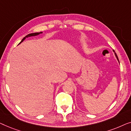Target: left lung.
Instances as JSON below:
<instances>
[{
    "label": "left lung",
    "mask_w": 131,
    "mask_h": 131,
    "mask_svg": "<svg viewBox=\"0 0 131 131\" xmlns=\"http://www.w3.org/2000/svg\"><path fill=\"white\" fill-rule=\"evenodd\" d=\"M114 52H115V51H114ZM115 55H116V58H117V60H119V59H118V57H117V55H116V53H115Z\"/></svg>",
    "instance_id": "8db88e82"
}]
</instances>
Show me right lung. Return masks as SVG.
Here are the masks:
<instances>
[{
  "instance_id": "add662e5",
  "label": "right lung",
  "mask_w": 131,
  "mask_h": 131,
  "mask_svg": "<svg viewBox=\"0 0 131 131\" xmlns=\"http://www.w3.org/2000/svg\"><path fill=\"white\" fill-rule=\"evenodd\" d=\"M41 33H43V32H35V33H31V34H29L28 35H27L25 37L23 38V39L21 40V41L20 42L19 44L21 43V42H23L24 40L25 39V38L27 37H31V36H37V35L40 34H41Z\"/></svg>"
}]
</instances>
